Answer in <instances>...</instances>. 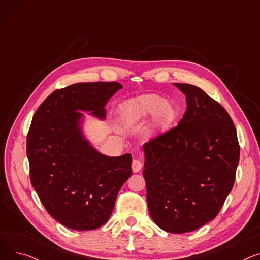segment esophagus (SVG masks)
<instances>
[{
    "label": "esophagus",
    "instance_id": "esophagus-1",
    "mask_svg": "<svg viewBox=\"0 0 260 260\" xmlns=\"http://www.w3.org/2000/svg\"><path fill=\"white\" fill-rule=\"evenodd\" d=\"M132 169L134 173H138L142 169V163L139 160H133L132 162Z\"/></svg>",
    "mask_w": 260,
    "mask_h": 260
}]
</instances>
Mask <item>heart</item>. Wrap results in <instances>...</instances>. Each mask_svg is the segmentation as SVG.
<instances>
[{"label": "heart", "instance_id": "b5f03b06", "mask_svg": "<svg viewBox=\"0 0 260 260\" xmlns=\"http://www.w3.org/2000/svg\"><path fill=\"white\" fill-rule=\"evenodd\" d=\"M178 116V107L170 100L158 94H146L132 100L121 108V119L125 124H135L153 117V124L157 129H167Z\"/></svg>", "mask_w": 260, "mask_h": 260}]
</instances>
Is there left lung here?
<instances>
[{
    "instance_id": "1",
    "label": "left lung",
    "mask_w": 260,
    "mask_h": 260,
    "mask_svg": "<svg viewBox=\"0 0 260 260\" xmlns=\"http://www.w3.org/2000/svg\"><path fill=\"white\" fill-rule=\"evenodd\" d=\"M185 94L178 125L143 144L146 200L154 222L170 233L213 220L233 188L240 148L225 109L197 86L174 83Z\"/></svg>"
}]
</instances>
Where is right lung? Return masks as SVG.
<instances>
[{"instance_id": "right-lung-1", "label": "right lung", "mask_w": 260, "mask_h": 260, "mask_svg": "<svg viewBox=\"0 0 260 260\" xmlns=\"http://www.w3.org/2000/svg\"><path fill=\"white\" fill-rule=\"evenodd\" d=\"M118 82L77 83L53 91L40 105L27 136L30 181L48 214L66 228L102 226L132 175V155L109 157L85 138L84 115L104 120Z\"/></svg>"}]
</instances>
